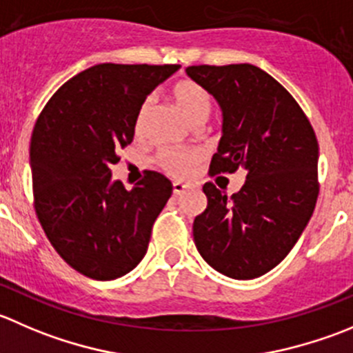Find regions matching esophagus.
<instances>
[{
  "label": "esophagus",
  "mask_w": 353,
  "mask_h": 353,
  "mask_svg": "<svg viewBox=\"0 0 353 353\" xmlns=\"http://www.w3.org/2000/svg\"><path fill=\"white\" fill-rule=\"evenodd\" d=\"M172 188H174V194H183L184 191L188 190L186 184L179 183V181H177V183H174V184H172Z\"/></svg>",
  "instance_id": "1"
}]
</instances>
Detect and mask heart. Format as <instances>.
Here are the masks:
<instances>
[{
    "label": "heart",
    "instance_id": "heart-1",
    "mask_svg": "<svg viewBox=\"0 0 353 353\" xmlns=\"http://www.w3.org/2000/svg\"><path fill=\"white\" fill-rule=\"evenodd\" d=\"M170 98H172L176 107L183 112L186 121L193 128H201L207 122L208 115L212 112V101L210 97L198 84H194L191 81H179L170 90ZM152 98H146L141 103V107H139L134 122L136 134H141L143 129H145L150 110H152ZM160 163L163 165V169H167L174 176H188L200 163V155L194 152L169 150V152H163L160 155Z\"/></svg>",
    "mask_w": 353,
    "mask_h": 353
}]
</instances>
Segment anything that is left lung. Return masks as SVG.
Segmentation results:
<instances>
[{"label":"left lung","mask_w":353,"mask_h":353,"mask_svg":"<svg viewBox=\"0 0 353 353\" xmlns=\"http://www.w3.org/2000/svg\"><path fill=\"white\" fill-rule=\"evenodd\" d=\"M186 74L222 112L210 172H246L232 196L205 184L207 208L194 217V245L221 274L259 278L288 255L312 217L319 193L316 132L292 94L255 65H196Z\"/></svg>","instance_id":"1"}]
</instances>
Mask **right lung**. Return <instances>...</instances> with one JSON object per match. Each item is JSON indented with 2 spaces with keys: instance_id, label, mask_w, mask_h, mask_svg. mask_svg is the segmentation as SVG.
Here are the masks:
<instances>
[{
  "instance_id": "obj_1",
  "label": "right lung",
  "mask_w": 353,
  "mask_h": 353,
  "mask_svg": "<svg viewBox=\"0 0 353 353\" xmlns=\"http://www.w3.org/2000/svg\"><path fill=\"white\" fill-rule=\"evenodd\" d=\"M179 65L100 63L53 94L30 139L34 205L58 255L81 274L112 281L146 255L172 183L148 172L125 190L112 177L117 150L134 138L136 114Z\"/></svg>"
}]
</instances>
